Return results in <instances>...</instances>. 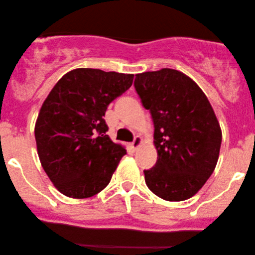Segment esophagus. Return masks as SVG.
Here are the masks:
<instances>
[{
	"mask_svg": "<svg viewBox=\"0 0 255 255\" xmlns=\"http://www.w3.org/2000/svg\"><path fill=\"white\" fill-rule=\"evenodd\" d=\"M140 144H141V137H140V135H135L134 139H133V141H132V143H131L132 147H133L134 150H135V148H137L138 146H139Z\"/></svg>",
	"mask_w": 255,
	"mask_h": 255,
	"instance_id": "esophagus-1",
	"label": "esophagus"
}]
</instances>
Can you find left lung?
<instances>
[{
    "instance_id": "left-lung-1",
    "label": "left lung",
    "mask_w": 255,
    "mask_h": 255,
    "mask_svg": "<svg viewBox=\"0 0 255 255\" xmlns=\"http://www.w3.org/2000/svg\"><path fill=\"white\" fill-rule=\"evenodd\" d=\"M134 89L150 111L157 163L144 170L147 187L161 199L194 196L216 168L221 130L201 89L173 69L135 75Z\"/></svg>"
}]
</instances>
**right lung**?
<instances>
[{
    "label": "right lung",
    "mask_w": 255,
    "mask_h": 255,
    "mask_svg": "<svg viewBox=\"0 0 255 255\" xmlns=\"http://www.w3.org/2000/svg\"><path fill=\"white\" fill-rule=\"evenodd\" d=\"M133 75L99 69L65 74L43 103L35 127L39 160L59 192L83 199L101 192L127 150L107 131L105 111Z\"/></svg>",
    "instance_id": "1"
}]
</instances>
